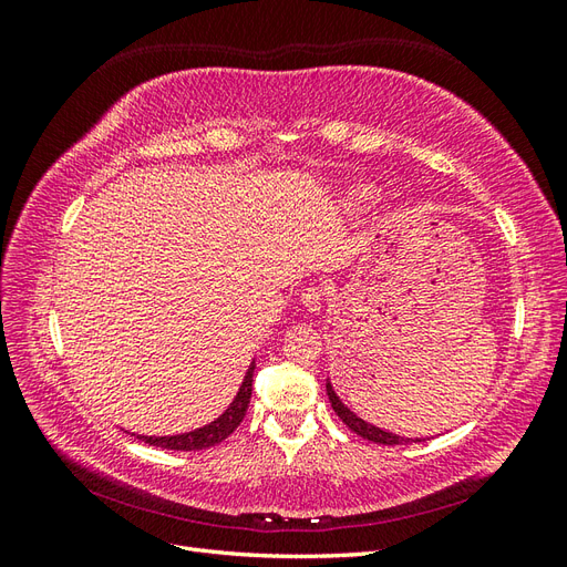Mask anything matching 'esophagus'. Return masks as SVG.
<instances>
[{
	"instance_id": "esophagus-1",
	"label": "esophagus",
	"mask_w": 567,
	"mask_h": 567,
	"mask_svg": "<svg viewBox=\"0 0 567 567\" xmlns=\"http://www.w3.org/2000/svg\"><path fill=\"white\" fill-rule=\"evenodd\" d=\"M323 300H326V293L321 288H307L300 298L305 310H310V312H319L323 307Z\"/></svg>"
}]
</instances>
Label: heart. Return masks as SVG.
<instances>
[{
	"label": "heart",
	"mask_w": 567,
	"mask_h": 567,
	"mask_svg": "<svg viewBox=\"0 0 567 567\" xmlns=\"http://www.w3.org/2000/svg\"><path fill=\"white\" fill-rule=\"evenodd\" d=\"M350 198L354 203H367V200L373 198V188H369V186H354V188H350Z\"/></svg>",
	"instance_id": "obj_1"
}]
</instances>
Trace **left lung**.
Masks as SVG:
<instances>
[{
    "label": "left lung",
    "instance_id": "left-lung-1",
    "mask_svg": "<svg viewBox=\"0 0 567 567\" xmlns=\"http://www.w3.org/2000/svg\"><path fill=\"white\" fill-rule=\"evenodd\" d=\"M326 392H329V400H331V406L338 414V419L346 423L352 433H357L359 437H364L369 442H375V444H411V442H421V437H402V435H394V433H388V431H381V427H375L371 423H367L364 419H359L354 411H350L346 404L340 402V398L336 394L331 381H326Z\"/></svg>",
    "mask_w": 567,
    "mask_h": 567
}]
</instances>
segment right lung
Here are the masks:
<instances>
[{
	"label": "right lung",
	"mask_w": 567,
	"mask_h": 567,
	"mask_svg": "<svg viewBox=\"0 0 567 567\" xmlns=\"http://www.w3.org/2000/svg\"><path fill=\"white\" fill-rule=\"evenodd\" d=\"M252 371H255V362H250L244 383L238 388L234 402L225 409V414L217 416L213 423L196 427L192 433H182V435H136L140 440H144L146 444H153V447H163V450H175V452H198V450H208L219 444L221 440H227L238 423L244 421L248 404H250V394H252Z\"/></svg>",
	"instance_id": "1"
}]
</instances>
